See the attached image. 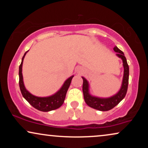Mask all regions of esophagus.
<instances>
[{"instance_id": "1", "label": "esophagus", "mask_w": 148, "mask_h": 148, "mask_svg": "<svg viewBox=\"0 0 148 148\" xmlns=\"http://www.w3.org/2000/svg\"><path fill=\"white\" fill-rule=\"evenodd\" d=\"M77 73L79 74H82L84 73V69H83L82 67H81V66H79V67H78L77 69Z\"/></svg>"}]
</instances>
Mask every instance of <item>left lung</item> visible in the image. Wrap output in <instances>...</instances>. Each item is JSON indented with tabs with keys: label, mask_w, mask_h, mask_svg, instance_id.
Returning <instances> with one entry per match:
<instances>
[{
	"label": "left lung",
	"mask_w": 148,
	"mask_h": 148,
	"mask_svg": "<svg viewBox=\"0 0 148 148\" xmlns=\"http://www.w3.org/2000/svg\"><path fill=\"white\" fill-rule=\"evenodd\" d=\"M114 50L116 52V55L119 58H121L123 60V65L124 68V73L122 81V84L119 92L114 94V96L109 97V98H100L92 96L90 93V85L89 82L86 78L82 77L83 79V93L85 102L89 106L96 110L100 111H108L116 106L123 98L126 96L129 84V68L127 64V59L125 58V54L120 49L115 46Z\"/></svg>",
	"instance_id": "1"
}]
</instances>
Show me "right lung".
Returning <instances> with one entry per match:
<instances>
[{
	"instance_id": "right-lung-1",
	"label": "right lung",
	"mask_w": 148,
	"mask_h": 148,
	"mask_svg": "<svg viewBox=\"0 0 148 148\" xmlns=\"http://www.w3.org/2000/svg\"><path fill=\"white\" fill-rule=\"evenodd\" d=\"M28 51L29 50H27L24 54L19 69V84L22 96L32 106L38 110L42 111V112H49V111L56 110V109L60 108L63 104L64 99H65L66 92H67L68 89L69 88L71 82V80L74 75H72L70 77H69L64 82L63 85L60 88V90L57 91L55 94L52 95V96L47 97H38L34 96V95L32 94L29 91L26 90L23 83V75H22V66H23V59Z\"/></svg>"
}]
</instances>
